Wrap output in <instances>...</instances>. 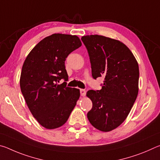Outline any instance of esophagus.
<instances>
[{
    "mask_svg": "<svg viewBox=\"0 0 160 160\" xmlns=\"http://www.w3.org/2000/svg\"><path fill=\"white\" fill-rule=\"evenodd\" d=\"M80 94H81V96H82V97L85 96V94H86L85 90H83V89H80Z\"/></svg>",
    "mask_w": 160,
    "mask_h": 160,
    "instance_id": "34e87169",
    "label": "esophagus"
}]
</instances>
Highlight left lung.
Instances as JSON below:
<instances>
[{"instance_id": "obj_1", "label": "left lung", "mask_w": 160, "mask_h": 160, "mask_svg": "<svg viewBox=\"0 0 160 160\" xmlns=\"http://www.w3.org/2000/svg\"><path fill=\"white\" fill-rule=\"evenodd\" d=\"M81 39L90 56L92 77L104 78L101 90H90L86 94L92 102L88 118L99 131H112L126 120L137 98L138 63L119 40L97 34Z\"/></svg>"}]
</instances>
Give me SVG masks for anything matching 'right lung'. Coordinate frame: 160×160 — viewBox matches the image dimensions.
<instances>
[{
  "instance_id": "right-lung-1",
  "label": "right lung",
  "mask_w": 160,
  "mask_h": 160,
  "mask_svg": "<svg viewBox=\"0 0 160 160\" xmlns=\"http://www.w3.org/2000/svg\"><path fill=\"white\" fill-rule=\"evenodd\" d=\"M81 46L76 35L53 34L38 43L24 62L21 92L32 114L45 128L55 129L66 123L80 98L79 89L58 82L68 79L65 61Z\"/></svg>"
}]
</instances>
